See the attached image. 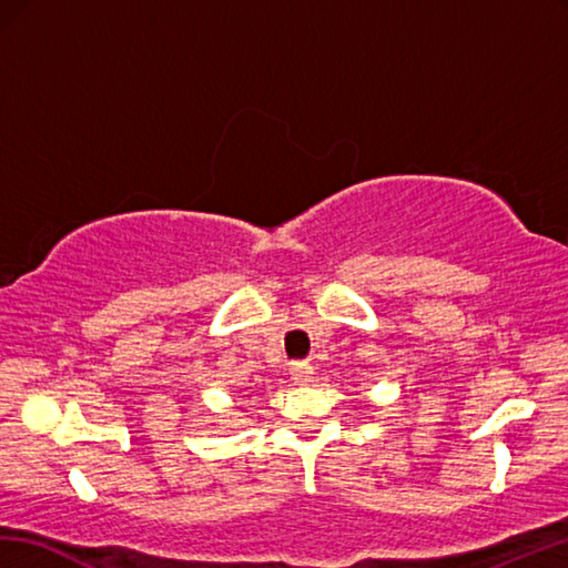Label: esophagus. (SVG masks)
Wrapping results in <instances>:
<instances>
[{
	"label": "esophagus",
	"instance_id": "34e87169",
	"mask_svg": "<svg viewBox=\"0 0 568 568\" xmlns=\"http://www.w3.org/2000/svg\"><path fill=\"white\" fill-rule=\"evenodd\" d=\"M290 375H293L297 385H307V382H312L314 371H312L310 363H293V365H290Z\"/></svg>",
	"mask_w": 568,
	"mask_h": 568
}]
</instances>
